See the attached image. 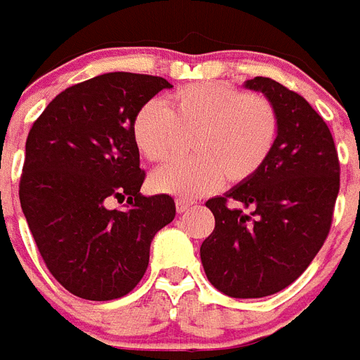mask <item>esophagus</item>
<instances>
[{"label":"esophagus","mask_w":360,"mask_h":360,"mask_svg":"<svg viewBox=\"0 0 360 360\" xmlns=\"http://www.w3.org/2000/svg\"><path fill=\"white\" fill-rule=\"evenodd\" d=\"M192 205H194V201L183 200V198L175 200V209H177V212H186L188 209H192Z\"/></svg>","instance_id":"34e87169"}]
</instances>
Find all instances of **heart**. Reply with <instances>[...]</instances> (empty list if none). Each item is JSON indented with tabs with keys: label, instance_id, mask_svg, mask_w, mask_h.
I'll use <instances>...</instances> for the list:
<instances>
[{
	"label": "heart",
	"instance_id": "obj_1",
	"mask_svg": "<svg viewBox=\"0 0 360 360\" xmlns=\"http://www.w3.org/2000/svg\"><path fill=\"white\" fill-rule=\"evenodd\" d=\"M177 131L194 133L190 153L155 170V192L188 200L221 185L246 183L259 174L279 134L276 105L262 94L227 83H192L160 101H146L131 120V139L144 159L162 162L172 155Z\"/></svg>",
	"mask_w": 360,
	"mask_h": 360
}]
</instances>
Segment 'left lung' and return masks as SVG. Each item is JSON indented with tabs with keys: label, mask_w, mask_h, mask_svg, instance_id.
Segmentation results:
<instances>
[{
	"label": "left lung",
	"mask_w": 360,
	"mask_h": 360,
	"mask_svg": "<svg viewBox=\"0 0 360 360\" xmlns=\"http://www.w3.org/2000/svg\"><path fill=\"white\" fill-rule=\"evenodd\" d=\"M279 114L259 174L205 203L214 231L200 248L207 279L231 297H264L296 281L331 229L340 188L333 134L303 96L270 77L246 81Z\"/></svg>",
	"instance_id": "obj_1"
}]
</instances>
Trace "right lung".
<instances>
[{"instance_id":"right-lung-1","label":"right lung","mask_w":360,"mask_h":360,"mask_svg":"<svg viewBox=\"0 0 360 360\" xmlns=\"http://www.w3.org/2000/svg\"><path fill=\"white\" fill-rule=\"evenodd\" d=\"M162 89L172 84L155 75H98L60 92L29 131L20 203L48 270L74 296L129 294L155 233L174 220L170 195L140 194L146 172L131 139L134 112Z\"/></svg>"}]
</instances>
